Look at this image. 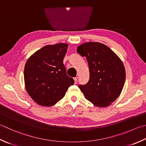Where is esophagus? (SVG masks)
Here are the masks:
<instances>
[{
  "instance_id": "obj_1",
  "label": "esophagus",
  "mask_w": 146,
  "mask_h": 146,
  "mask_svg": "<svg viewBox=\"0 0 146 146\" xmlns=\"http://www.w3.org/2000/svg\"><path fill=\"white\" fill-rule=\"evenodd\" d=\"M74 80H75V84H76L77 83V82H78V80H77V78H74Z\"/></svg>"
}]
</instances>
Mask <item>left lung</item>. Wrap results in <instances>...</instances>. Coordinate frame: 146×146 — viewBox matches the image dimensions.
<instances>
[{
    "instance_id": "obj_1",
    "label": "left lung",
    "mask_w": 146,
    "mask_h": 146,
    "mask_svg": "<svg viewBox=\"0 0 146 146\" xmlns=\"http://www.w3.org/2000/svg\"><path fill=\"white\" fill-rule=\"evenodd\" d=\"M77 52L86 57L89 80L78 87L86 98L99 107L110 105L120 95L126 78L125 68L109 47L97 42L82 44Z\"/></svg>"
}]
</instances>
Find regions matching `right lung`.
I'll list each match as a JSON object with an SVG mask.
<instances>
[{
	"label": "right lung",
	"instance_id": "add662e5",
	"mask_svg": "<svg viewBox=\"0 0 146 146\" xmlns=\"http://www.w3.org/2000/svg\"><path fill=\"white\" fill-rule=\"evenodd\" d=\"M68 46L66 43L46 45L32 55L26 62L25 88L38 104L45 107L55 105L74 84L63 64Z\"/></svg>",
	"mask_w": 146,
	"mask_h": 146
}]
</instances>
